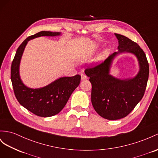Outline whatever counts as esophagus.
Returning a JSON list of instances; mask_svg holds the SVG:
<instances>
[{"instance_id": "34e87169", "label": "esophagus", "mask_w": 158, "mask_h": 158, "mask_svg": "<svg viewBox=\"0 0 158 158\" xmlns=\"http://www.w3.org/2000/svg\"><path fill=\"white\" fill-rule=\"evenodd\" d=\"M87 76L85 74H81V80H86L87 79Z\"/></svg>"}]
</instances>
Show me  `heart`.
I'll list each match as a JSON object with an SVG mask.
<instances>
[{
  "mask_svg": "<svg viewBox=\"0 0 158 158\" xmlns=\"http://www.w3.org/2000/svg\"><path fill=\"white\" fill-rule=\"evenodd\" d=\"M105 55H106V52H104V53H103V54L102 56H103Z\"/></svg>",
  "mask_w": 158,
  "mask_h": 158,
  "instance_id": "heart-1",
  "label": "heart"
}]
</instances>
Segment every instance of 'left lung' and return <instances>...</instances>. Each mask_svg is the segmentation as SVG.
Returning <instances> with one entry per match:
<instances>
[{
    "label": "left lung",
    "instance_id": "8db88e82",
    "mask_svg": "<svg viewBox=\"0 0 158 158\" xmlns=\"http://www.w3.org/2000/svg\"><path fill=\"white\" fill-rule=\"evenodd\" d=\"M119 40L118 52H114L95 67L87 68L85 74L91 83V102L95 110L109 120L123 118L132 111L144 95L149 77V63L142 48L131 39L115 34ZM124 52L134 54L139 60V74L131 80H120L108 74L112 60Z\"/></svg>",
    "mask_w": 158,
    "mask_h": 158
}]
</instances>
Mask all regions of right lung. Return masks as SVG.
Returning <instances> with one entry per match:
<instances>
[{
    "label": "right lung",
    "instance_id": "1",
    "mask_svg": "<svg viewBox=\"0 0 158 158\" xmlns=\"http://www.w3.org/2000/svg\"><path fill=\"white\" fill-rule=\"evenodd\" d=\"M60 33L40 31L27 37L17 48L11 64L10 79L16 98L19 103L35 115L47 118L61 111L65 106L72 93L78 87L81 76L61 77L48 85L40 89L26 87L19 76V64L27 42L41 36H56Z\"/></svg>",
    "mask_w": 158,
    "mask_h": 158
}]
</instances>
